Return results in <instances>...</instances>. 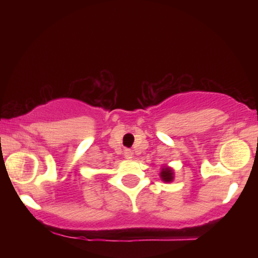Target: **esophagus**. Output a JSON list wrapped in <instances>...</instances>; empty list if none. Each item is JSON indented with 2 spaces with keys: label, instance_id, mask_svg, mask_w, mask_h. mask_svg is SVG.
<instances>
[{
  "label": "esophagus",
  "instance_id": "esophagus-1",
  "mask_svg": "<svg viewBox=\"0 0 258 258\" xmlns=\"http://www.w3.org/2000/svg\"><path fill=\"white\" fill-rule=\"evenodd\" d=\"M123 156H125V158H126L127 160L132 159V158H133L132 150H131V149H125V152H123Z\"/></svg>",
  "mask_w": 258,
  "mask_h": 258
}]
</instances>
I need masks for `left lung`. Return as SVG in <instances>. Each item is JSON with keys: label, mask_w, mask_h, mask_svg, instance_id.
Segmentation results:
<instances>
[{"label": "left lung", "mask_w": 258, "mask_h": 258, "mask_svg": "<svg viewBox=\"0 0 258 258\" xmlns=\"http://www.w3.org/2000/svg\"><path fill=\"white\" fill-rule=\"evenodd\" d=\"M160 178L164 182L170 183L173 180V170L171 167H164L160 172Z\"/></svg>", "instance_id": "8db88e82"}]
</instances>
